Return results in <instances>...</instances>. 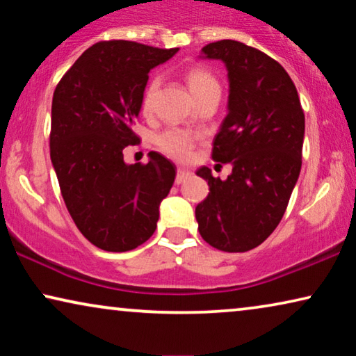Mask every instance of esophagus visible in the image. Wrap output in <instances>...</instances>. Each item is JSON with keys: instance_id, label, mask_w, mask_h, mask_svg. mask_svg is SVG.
Here are the masks:
<instances>
[{"instance_id": "34e87169", "label": "esophagus", "mask_w": 356, "mask_h": 356, "mask_svg": "<svg viewBox=\"0 0 356 356\" xmlns=\"http://www.w3.org/2000/svg\"><path fill=\"white\" fill-rule=\"evenodd\" d=\"M189 177H191V172H189V170L178 168V172H177V178H175V183H177V184H181V183L186 181V179H188Z\"/></svg>"}]
</instances>
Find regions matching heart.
Here are the masks:
<instances>
[{
	"mask_svg": "<svg viewBox=\"0 0 356 356\" xmlns=\"http://www.w3.org/2000/svg\"><path fill=\"white\" fill-rule=\"evenodd\" d=\"M184 79H186V84L189 87V90H191V94L194 95V99H197L199 95L204 94V92L218 87L216 77H213L209 71L202 70V67H193V70H189L186 72V76H184ZM159 84V77H154V79H150L149 84L145 86L143 102H140L144 113H149L150 108H152ZM218 89H220V87H218ZM155 144H157V149L160 152L167 155V157L184 162V160L191 157L194 144H196V138H194L191 133H188V131L168 129L157 136Z\"/></svg>",
	"mask_w": 356,
	"mask_h": 356,
	"instance_id": "obj_1",
	"label": "heart"
}]
</instances>
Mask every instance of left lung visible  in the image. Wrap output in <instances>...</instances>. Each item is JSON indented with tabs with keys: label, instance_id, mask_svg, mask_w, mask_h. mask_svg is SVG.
Returning a JSON list of instances; mask_svg holds the SVG:
<instances>
[{
	"label": "left lung",
	"instance_id": "obj_1",
	"mask_svg": "<svg viewBox=\"0 0 356 356\" xmlns=\"http://www.w3.org/2000/svg\"><path fill=\"white\" fill-rule=\"evenodd\" d=\"M201 58L227 67V116L213 139L212 159L230 163L227 179L207 167L196 172L209 194L196 206L199 233L227 252L259 246L284 217L298 181L305 113L289 72L275 60L236 40L209 43Z\"/></svg>",
	"mask_w": 356,
	"mask_h": 356
}]
</instances>
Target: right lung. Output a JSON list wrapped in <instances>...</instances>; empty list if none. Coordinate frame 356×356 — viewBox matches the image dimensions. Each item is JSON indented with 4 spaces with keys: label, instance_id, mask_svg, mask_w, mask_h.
<instances>
[{
    "label": "right lung",
    "instance_id": "obj_1",
    "mask_svg": "<svg viewBox=\"0 0 356 356\" xmlns=\"http://www.w3.org/2000/svg\"><path fill=\"white\" fill-rule=\"evenodd\" d=\"M178 48L128 40L100 42L77 58L51 102L50 157L72 220L104 251L134 250L154 235L160 202L177 167L157 152L126 163L123 149L139 140L134 123L155 66Z\"/></svg>",
    "mask_w": 356,
    "mask_h": 356
}]
</instances>
